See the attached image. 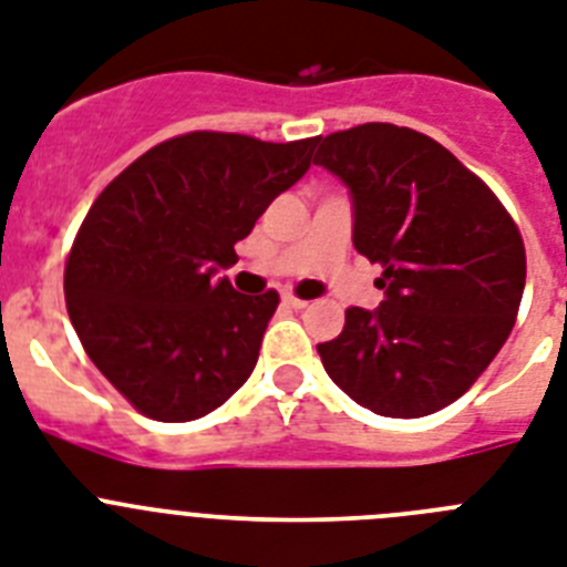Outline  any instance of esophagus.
<instances>
[{"mask_svg":"<svg viewBox=\"0 0 567 567\" xmlns=\"http://www.w3.org/2000/svg\"><path fill=\"white\" fill-rule=\"evenodd\" d=\"M282 302H285V306H288V308H293V311H299V308H306V306H308L306 299L293 297V293H285V297H282Z\"/></svg>","mask_w":567,"mask_h":567,"instance_id":"obj_1","label":"esophagus"}]
</instances>
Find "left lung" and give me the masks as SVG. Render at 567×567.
Here are the masks:
<instances>
[{"mask_svg": "<svg viewBox=\"0 0 567 567\" xmlns=\"http://www.w3.org/2000/svg\"><path fill=\"white\" fill-rule=\"evenodd\" d=\"M313 164L349 187L354 247L383 265L374 311L349 308L320 342L328 378L360 406L423 417L450 406L498 354L525 291V241L493 189L406 126L317 137Z\"/></svg>", "mask_w": 567, "mask_h": 567, "instance_id": "obj_1", "label": "left lung"}]
</instances>
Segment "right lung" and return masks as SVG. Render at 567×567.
<instances>
[{"label":"right lung","mask_w":567,"mask_h":567,"mask_svg":"<svg viewBox=\"0 0 567 567\" xmlns=\"http://www.w3.org/2000/svg\"><path fill=\"white\" fill-rule=\"evenodd\" d=\"M313 141L189 132L97 195L65 261V306L85 354L141 415L195 421L245 386L279 293L247 297L218 270L308 173Z\"/></svg>","instance_id":"right-lung-1"}]
</instances>
